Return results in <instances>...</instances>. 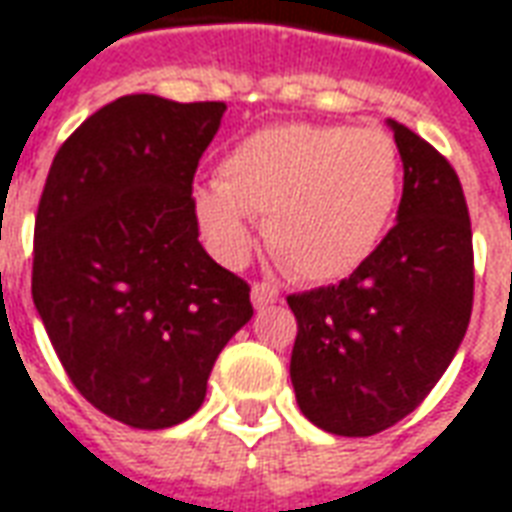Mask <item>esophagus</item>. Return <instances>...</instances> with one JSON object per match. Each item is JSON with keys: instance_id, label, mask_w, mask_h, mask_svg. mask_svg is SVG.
Here are the masks:
<instances>
[{"instance_id": "esophagus-1", "label": "esophagus", "mask_w": 512, "mask_h": 512, "mask_svg": "<svg viewBox=\"0 0 512 512\" xmlns=\"http://www.w3.org/2000/svg\"><path fill=\"white\" fill-rule=\"evenodd\" d=\"M250 300H253V306L256 308L273 306L275 300H278V289L270 284H253V289H250Z\"/></svg>"}]
</instances>
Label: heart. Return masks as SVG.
Segmentation results:
<instances>
[{"instance_id": "obj_1", "label": "heart", "mask_w": 512, "mask_h": 512, "mask_svg": "<svg viewBox=\"0 0 512 512\" xmlns=\"http://www.w3.org/2000/svg\"><path fill=\"white\" fill-rule=\"evenodd\" d=\"M397 143L383 129L284 123L248 134L220 159V179L192 192L206 242L226 264L245 262L250 217L289 273L336 281L375 253L400 198Z\"/></svg>"}]
</instances>
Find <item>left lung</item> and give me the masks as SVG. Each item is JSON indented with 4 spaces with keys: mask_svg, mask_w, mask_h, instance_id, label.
I'll return each instance as SVG.
<instances>
[{
    "mask_svg": "<svg viewBox=\"0 0 512 512\" xmlns=\"http://www.w3.org/2000/svg\"><path fill=\"white\" fill-rule=\"evenodd\" d=\"M389 129L402 159L397 226L342 284L286 297L297 405L333 436H375L405 419L469 328L474 253L458 173L408 126Z\"/></svg>",
    "mask_w": 512,
    "mask_h": 512,
    "instance_id": "left-lung-1",
    "label": "left lung"
}]
</instances>
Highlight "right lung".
<instances>
[{
    "label": "right lung",
    "mask_w": 512,
    "mask_h": 512,
    "mask_svg": "<svg viewBox=\"0 0 512 512\" xmlns=\"http://www.w3.org/2000/svg\"><path fill=\"white\" fill-rule=\"evenodd\" d=\"M223 101L121 96L57 151L35 217L32 300L79 394L115 422L190 419L250 286L198 242L192 176Z\"/></svg>",
    "instance_id": "1"
}]
</instances>
